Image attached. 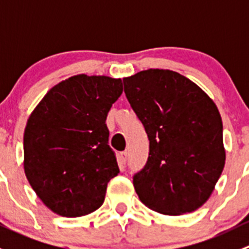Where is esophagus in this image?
Wrapping results in <instances>:
<instances>
[{
    "label": "esophagus",
    "mask_w": 249,
    "mask_h": 249,
    "mask_svg": "<svg viewBox=\"0 0 249 249\" xmlns=\"http://www.w3.org/2000/svg\"><path fill=\"white\" fill-rule=\"evenodd\" d=\"M126 159H127V153L126 152H122L119 153V155H118V160H119V165L120 166H124L125 162H126Z\"/></svg>",
    "instance_id": "34e87169"
}]
</instances>
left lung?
<instances>
[{"label": "left lung", "mask_w": 249, "mask_h": 249, "mask_svg": "<svg viewBox=\"0 0 249 249\" xmlns=\"http://www.w3.org/2000/svg\"><path fill=\"white\" fill-rule=\"evenodd\" d=\"M123 82L149 140L147 162L132 177L140 200L162 214L197 210L225 164L217 106L195 83L170 70L141 71Z\"/></svg>", "instance_id": "1"}]
</instances>
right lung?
Segmentation results:
<instances>
[{"instance_id":"obj_1","label":"right lung","mask_w":249,"mask_h":249,"mask_svg":"<svg viewBox=\"0 0 249 249\" xmlns=\"http://www.w3.org/2000/svg\"><path fill=\"white\" fill-rule=\"evenodd\" d=\"M122 92V79L78 74L52 88L30 115L25 175L56 214L80 217L104 203L107 184L119 173L106 119Z\"/></svg>"}]
</instances>
